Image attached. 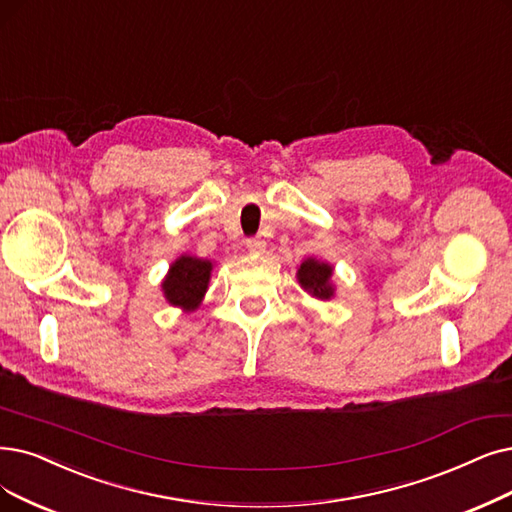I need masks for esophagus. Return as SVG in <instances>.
I'll return each mask as SVG.
<instances>
[{"mask_svg": "<svg viewBox=\"0 0 512 512\" xmlns=\"http://www.w3.org/2000/svg\"><path fill=\"white\" fill-rule=\"evenodd\" d=\"M245 248H248L254 254H260V252L267 250V241L260 239V237H252V239L245 241Z\"/></svg>", "mask_w": 512, "mask_h": 512, "instance_id": "34e87169", "label": "esophagus"}]
</instances>
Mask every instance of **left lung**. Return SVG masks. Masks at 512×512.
I'll return each mask as SVG.
<instances>
[{
    "mask_svg": "<svg viewBox=\"0 0 512 512\" xmlns=\"http://www.w3.org/2000/svg\"><path fill=\"white\" fill-rule=\"evenodd\" d=\"M296 281L306 294L317 300H332L336 296L334 267L330 262L317 260L315 256H309L300 262V267L296 271Z\"/></svg>",
    "mask_w": 512,
    "mask_h": 512,
    "instance_id": "8db88e82",
    "label": "left lung"
}]
</instances>
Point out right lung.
<instances>
[{"instance_id":"right-lung-1","label":"right lung","mask_w":512,"mask_h":512,"mask_svg":"<svg viewBox=\"0 0 512 512\" xmlns=\"http://www.w3.org/2000/svg\"><path fill=\"white\" fill-rule=\"evenodd\" d=\"M214 271V262L208 258H197L191 254H180L161 281L163 298L176 309L193 313L197 311L206 292L210 288V279Z\"/></svg>"}]
</instances>
